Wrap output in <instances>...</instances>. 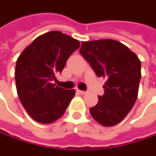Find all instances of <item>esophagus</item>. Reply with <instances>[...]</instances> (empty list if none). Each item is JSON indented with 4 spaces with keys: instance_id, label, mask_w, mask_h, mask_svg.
<instances>
[{
    "instance_id": "1",
    "label": "esophagus",
    "mask_w": 156,
    "mask_h": 156,
    "mask_svg": "<svg viewBox=\"0 0 156 156\" xmlns=\"http://www.w3.org/2000/svg\"><path fill=\"white\" fill-rule=\"evenodd\" d=\"M77 92L80 93V94H85V93H86L85 90H77Z\"/></svg>"
}]
</instances>
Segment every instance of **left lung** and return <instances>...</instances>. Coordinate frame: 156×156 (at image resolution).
I'll list each match as a JSON object with an SVG mask.
<instances>
[{"instance_id": "obj_1", "label": "left lung", "mask_w": 156, "mask_h": 156, "mask_svg": "<svg viewBox=\"0 0 156 156\" xmlns=\"http://www.w3.org/2000/svg\"><path fill=\"white\" fill-rule=\"evenodd\" d=\"M80 54L97 76L106 78L104 94L90 108L92 118L105 127L117 125L133 108L141 79V62L120 42L101 39L83 42Z\"/></svg>"}]
</instances>
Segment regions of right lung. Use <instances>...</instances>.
Segmentation results:
<instances>
[{
	"mask_svg": "<svg viewBox=\"0 0 156 156\" xmlns=\"http://www.w3.org/2000/svg\"><path fill=\"white\" fill-rule=\"evenodd\" d=\"M80 42L60 31L37 37L19 56L15 81L19 99L36 121L48 124L63 116L75 94L74 90L55 86L61 73Z\"/></svg>",
	"mask_w": 156,
	"mask_h": 156,
	"instance_id": "1",
	"label": "right lung"
}]
</instances>
